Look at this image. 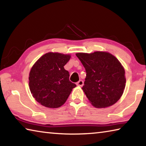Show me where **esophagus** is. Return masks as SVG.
<instances>
[{
    "label": "esophagus",
    "instance_id": "obj_1",
    "mask_svg": "<svg viewBox=\"0 0 146 146\" xmlns=\"http://www.w3.org/2000/svg\"><path fill=\"white\" fill-rule=\"evenodd\" d=\"M76 85L78 86H82L84 85L83 80H79L78 82H76Z\"/></svg>",
    "mask_w": 146,
    "mask_h": 146
}]
</instances>
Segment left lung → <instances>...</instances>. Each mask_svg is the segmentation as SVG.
Wrapping results in <instances>:
<instances>
[{
	"label": "left lung",
	"mask_w": 146,
	"mask_h": 146,
	"mask_svg": "<svg viewBox=\"0 0 146 146\" xmlns=\"http://www.w3.org/2000/svg\"><path fill=\"white\" fill-rule=\"evenodd\" d=\"M76 55L86 72L82 88L94 107L105 108L122 97L125 86V70L118 59L104 51L78 53Z\"/></svg>",
	"instance_id": "1"
}]
</instances>
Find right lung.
I'll use <instances>...</instances> for the list:
<instances>
[{
    "mask_svg": "<svg viewBox=\"0 0 146 146\" xmlns=\"http://www.w3.org/2000/svg\"><path fill=\"white\" fill-rule=\"evenodd\" d=\"M70 58V55L49 52L42 56L31 68L29 90L41 105L49 108L60 107L76 86L70 80V73L64 68Z\"/></svg>",
    "mask_w": 146,
    "mask_h": 146,
    "instance_id": "1",
    "label": "right lung"
}]
</instances>
